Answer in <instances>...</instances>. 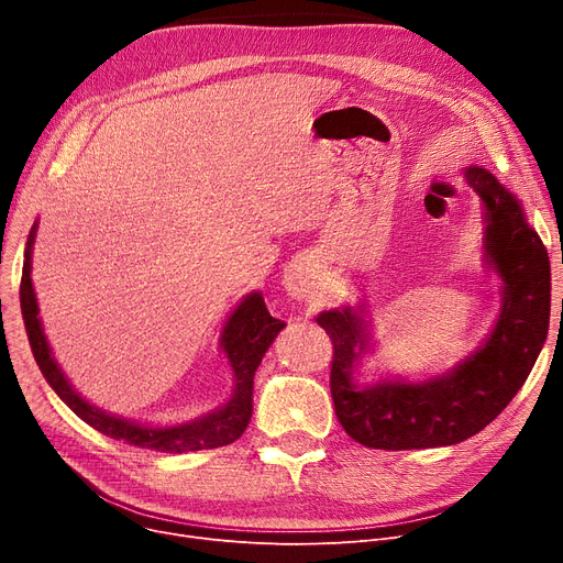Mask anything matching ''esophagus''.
Masks as SVG:
<instances>
[{"mask_svg":"<svg viewBox=\"0 0 563 563\" xmlns=\"http://www.w3.org/2000/svg\"><path fill=\"white\" fill-rule=\"evenodd\" d=\"M312 262L308 257L291 262L289 269L285 272V289L294 299H303L312 285Z\"/></svg>","mask_w":563,"mask_h":563,"instance_id":"1","label":"esophagus"}]
</instances>
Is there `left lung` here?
Returning <instances> with one entry per match:
<instances>
[{
    "instance_id": "1",
    "label": "left lung",
    "mask_w": 563,
    "mask_h": 563,
    "mask_svg": "<svg viewBox=\"0 0 563 563\" xmlns=\"http://www.w3.org/2000/svg\"><path fill=\"white\" fill-rule=\"evenodd\" d=\"M486 202V255L505 280V306L488 342L454 372L424 383H351L367 346L351 308L317 317L333 342L331 395L342 429L374 450H429L479 433L509 406L534 367L550 327V260L518 200L486 168L465 170Z\"/></svg>"
}]
</instances>
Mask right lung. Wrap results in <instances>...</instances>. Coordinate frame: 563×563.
Segmentation results:
<instances>
[{
	"label": "right lung",
	"mask_w": 563,
	"mask_h": 563,
	"mask_svg": "<svg viewBox=\"0 0 563 563\" xmlns=\"http://www.w3.org/2000/svg\"><path fill=\"white\" fill-rule=\"evenodd\" d=\"M36 228H32L29 234L26 251H24V266H22V280H20V308L24 317V327L29 335V344H32L34 358L47 378L54 393L62 397L75 416H79L86 424H91L100 433L123 440L128 445L153 450V452H166V454H183V452H198V450H214L234 442L249 427L251 412H253V378L255 369L262 363L264 351L269 349L274 338L285 329L280 319H274L264 306L262 294H251L246 297L232 317L228 319L223 329V349L228 353V361L234 372V395L232 399L212 416L200 418L196 422L183 424V427H168V429H153L141 427L121 418L107 416V412L98 410L88 401H84L66 380L64 372L54 363L49 344L43 335L41 319H38V306L36 294L32 287V244H34Z\"/></svg>",
	"instance_id": "1"
}]
</instances>
